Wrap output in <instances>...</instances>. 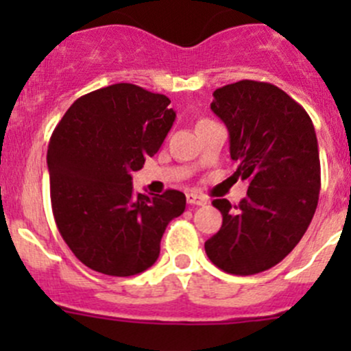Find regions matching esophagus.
<instances>
[{
	"label": "esophagus",
	"mask_w": 351,
	"mask_h": 351,
	"mask_svg": "<svg viewBox=\"0 0 351 351\" xmlns=\"http://www.w3.org/2000/svg\"><path fill=\"white\" fill-rule=\"evenodd\" d=\"M186 200H189V204H192V205H204V204H207V200H205L204 197H200V195H197V193H186Z\"/></svg>",
	"instance_id": "1"
}]
</instances>
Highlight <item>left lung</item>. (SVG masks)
<instances>
[{"instance_id":"left-lung-1","label":"left lung","mask_w":351,"mask_h":351,"mask_svg":"<svg viewBox=\"0 0 351 351\" xmlns=\"http://www.w3.org/2000/svg\"><path fill=\"white\" fill-rule=\"evenodd\" d=\"M210 108L229 130L234 176L250 186L238 205L212 202L222 226L205 241V253L228 274H260L297 246L316 212L321 165L313 120L284 90L263 81L219 88Z\"/></svg>"}]
</instances>
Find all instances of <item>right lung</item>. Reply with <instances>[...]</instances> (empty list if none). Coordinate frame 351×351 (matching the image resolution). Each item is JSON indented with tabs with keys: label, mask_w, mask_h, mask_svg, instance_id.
<instances>
[{
	"label": "right lung",
	"mask_w": 351,
	"mask_h": 351,
	"mask_svg": "<svg viewBox=\"0 0 351 351\" xmlns=\"http://www.w3.org/2000/svg\"><path fill=\"white\" fill-rule=\"evenodd\" d=\"M169 104L136 84H112L77 98L52 132V214L91 270L130 277L153 267L166 226L185 210L178 190L144 195L132 189V171L158 153L175 122Z\"/></svg>",
	"instance_id": "right-lung-1"
}]
</instances>
